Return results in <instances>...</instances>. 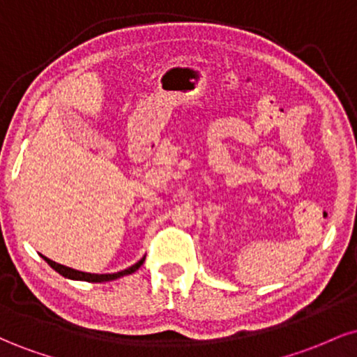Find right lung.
I'll use <instances>...</instances> for the list:
<instances>
[{"label":"right lung","mask_w":357,"mask_h":357,"mask_svg":"<svg viewBox=\"0 0 357 357\" xmlns=\"http://www.w3.org/2000/svg\"><path fill=\"white\" fill-rule=\"evenodd\" d=\"M43 257V255H42ZM43 260L47 261L50 267L55 270V272H59L60 275H63L65 278H70V280H85V282H109V280H116L119 277H124V275H129V273H134L136 270L141 267L142 264H144L146 260V255L141 258V260L137 261V264H134L132 267L122 270V272H117V273H102V275H93V273H85V272H79V270H73V268H68L65 267V265H60V264H55V261H52L50 258L43 257Z\"/></svg>","instance_id":"add662e5"}]
</instances>
